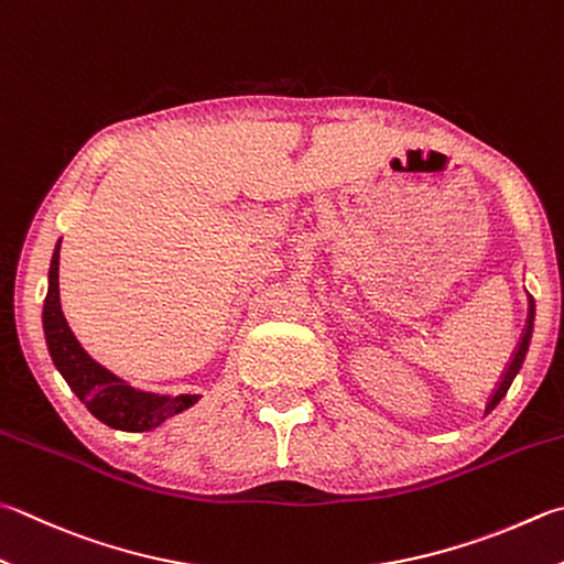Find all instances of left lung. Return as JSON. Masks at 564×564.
<instances>
[{"label":"left lung","instance_id":"8db88e82","mask_svg":"<svg viewBox=\"0 0 564 564\" xmlns=\"http://www.w3.org/2000/svg\"><path fill=\"white\" fill-rule=\"evenodd\" d=\"M533 328H535V302L530 300V316H528L525 334H523V338H520L518 350H516L513 358H511V366L506 368V373H503L501 382H498L496 392H494V395H491V400H488V405H486V414L491 412V410L498 405V402H501V400L506 398L508 388H511V382H513V380H516V376H518V370L523 368V360H525V356H528V348H530V338H533Z\"/></svg>","mask_w":564,"mask_h":564}]
</instances>
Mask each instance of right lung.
Returning a JSON list of instances; mask_svg holds the SVG:
<instances>
[{
    "mask_svg": "<svg viewBox=\"0 0 564 564\" xmlns=\"http://www.w3.org/2000/svg\"><path fill=\"white\" fill-rule=\"evenodd\" d=\"M58 258L61 240L53 248L48 268V292L44 300V336L53 366L58 368L68 388L76 392L78 400L95 417L112 430L122 432H150L169 417L194 408L200 395H159L130 386V382L115 376L112 370L100 366L88 350H85L61 310L58 292Z\"/></svg>",
    "mask_w": 564,
    "mask_h": 564,
    "instance_id": "add662e5",
    "label": "right lung"
}]
</instances>
